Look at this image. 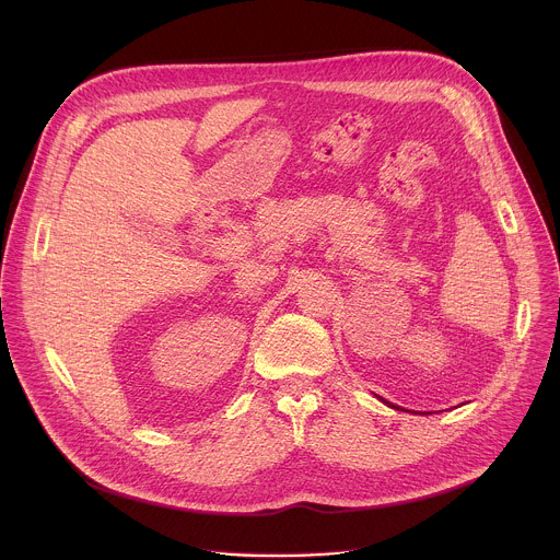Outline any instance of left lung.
<instances>
[{
	"instance_id": "left-lung-1",
	"label": "left lung",
	"mask_w": 560,
	"mask_h": 560,
	"mask_svg": "<svg viewBox=\"0 0 560 560\" xmlns=\"http://www.w3.org/2000/svg\"><path fill=\"white\" fill-rule=\"evenodd\" d=\"M384 402H386V405H388V407H393V409H399V407H397V405H393V402H388V400H384Z\"/></svg>"
}]
</instances>
